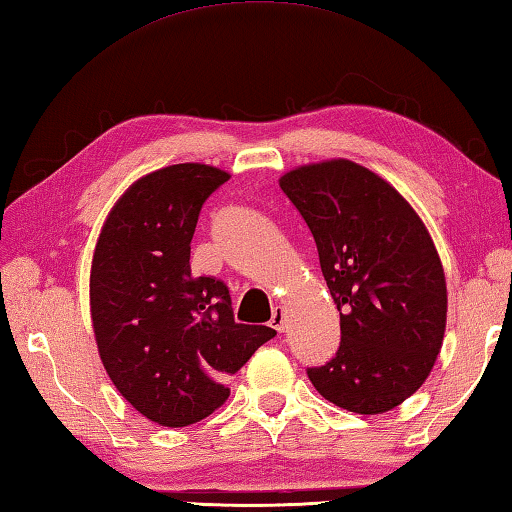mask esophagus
<instances>
[{
  "mask_svg": "<svg viewBox=\"0 0 512 512\" xmlns=\"http://www.w3.org/2000/svg\"><path fill=\"white\" fill-rule=\"evenodd\" d=\"M269 325H272L278 334L285 332V314L281 307H274V314H272V321H269Z\"/></svg>",
  "mask_w": 512,
  "mask_h": 512,
  "instance_id": "obj_1",
  "label": "esophagus"
}]
</instances>
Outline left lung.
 I'll use <instances>...</instances> for the list:
<instances>
[{"mask_svg":"<svg viewBox=\"0 0 512 512\" xmlns=\"http://www.w3.org/2000/svg\"><path fill=\"white\" fill-rule=\"evenodd\" d=\"M278 182L312 231L341 314L339 350L307 376L343 410L397 408L428 379L446 332V276L426 225L352 160L298 167Z\"/></svg>","mask_w":512,"mask_h":512,"instance_id":"obj_1","label":"left lung"}]
</instances>
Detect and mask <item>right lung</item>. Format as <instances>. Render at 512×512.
I'll return each mask as SVG.
<instances>
[{
    "instance_id": "add662e5",
    "label": "right lung",
    "mask_w": 512,
    "mask_h": 512,
    "mask_svg": "<svg viewBox=\"0 0 512 512\" xmlns=\"http://www.w3.org/2000/svg\"><path fill=\"white\" fill-rule=\"evenodd\" d=\"M227 180V171L198 162L153 171L115 202L95 245L100 359L122 397L158 426L209 417L229 397L227 376L276 336L234 321L223 281L191 274L200 209Z\"/></svg>"
}]
</instances>
